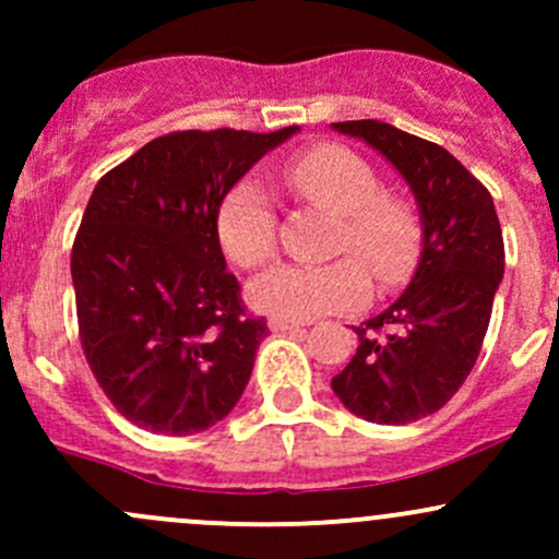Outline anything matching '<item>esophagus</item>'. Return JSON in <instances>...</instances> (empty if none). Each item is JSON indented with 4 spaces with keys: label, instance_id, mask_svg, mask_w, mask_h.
<instances>
[{
    "label": "esophagus",
    "instance_id": "esophagus-1",
    "mask_svg": "<svg viewBox=\"0 0 559 559\" xmlns=\"http://www.w3.org/2000/svg\"><path fill=\"white\" fill-rule=\"evenodd\" d=\"M267 326L273 332H289V330H300V326H306V324L297 319H284V316H270Z\"/></svg>",
    "mask_w": 559,
    "mask_h": 559
}]
</instances>
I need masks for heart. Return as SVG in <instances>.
I'll list each match as a JSON object with an SVG mask.
<instances>
[{
    "label": "heart",
    "instance_id": "heart-1",
    "mask_svg": "<svg viewBox=\"0 0 559 559\" xmlns=\"http://www.w3.org/2000/svg\"><path fill=\"white\" fill-rule=\"evenodd\" d=\"M295 200L337 216L335 253L326 264H281L248 286L253 308L284 319L348 313L370 300L376 284L392 292L414 273L421 251V222L411 202L381 191L379 173L352 148L319 143L289 156L278 170ZM216 235L229 262L253 270L275 257L278 218L270 197L253 178L224 194Z\"/></svg>",
    "mask_w": 559,
    "mask_h": 559
}]
</instances>
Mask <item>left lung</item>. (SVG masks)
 I'll return each instance as SVG.
<instances>
[{
	"label": "left lung",
	"mask_w": 559,
	"mask_h": 559,
	"mask_svg": "<svg viewBox=\"0 0 559 559\" xmlns=\"http://www.w3.org/2000/svg\"><path fill=\"white\" fill-rule=\"evenodd\" d=\"M332 127L397 167L425 229L408 289L354 326L357 354L332 379V392L362 419L408 425L441 411L476 365L503 281V233L487 186L438 143L373 118Z\"/></svg>",
	"instance_id": "obj_1"
}]
</instances>
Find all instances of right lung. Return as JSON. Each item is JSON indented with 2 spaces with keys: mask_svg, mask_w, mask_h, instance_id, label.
Returning a JSON list of instances; mask_svg holds the SVG:
<instances>
[{
  "mask_svg": "<svg viewBox=\"0 0 559 559\" xmlns=\"http://www.w3.org/2000/svg\"><path fill=\"white\" fill-rule=\"evenodd\" d=\"M278 132H170L99 178L72 243L78 332L118 414L162 436L222 421L267 335L224 262L216 216Z\"/></svg>",
  "mask_w": 559,
  "mask_h": 559,
  "instance_id": "obj_1",
  "label": "right lung"
}]
</instances>
